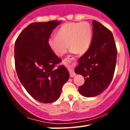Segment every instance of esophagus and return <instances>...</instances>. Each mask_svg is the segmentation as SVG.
I'll return each mask as SVG.
<instances>
[{"instance_id": "obj_1", "label": "esophagus", "mask_w": 130, "mask_h": 130, "mask_svg": "<svg viewBox=\"0 0 130 130\" xmlns=\"http://www.w3.org/2000/svg\"><path fill=\"white\" fill-rule=\"evenodd\" d=\"M63 63L65 64L66 66L68 67V70H69V72L70 74V77H74V76L76 75L75 73H74V70H73V67L75 65L76 62L75 60L73 59V57H68V58L63 60Z\"/></svg>"}]
</instances>
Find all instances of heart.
<instances>
[{
	"instance_id": "obj_1",
	"label": "heart",
	"mask_w": 130,
	"mask_h": 130,
	"mask_svg": "<svg viewBox=\"0 0 130 130\" xmlns=\"http://www.w3.org/2000/svg\"><path fill=\"white\" fill-rule=\"evenodd\" d=\"M92 35V27L89 22H67L58 29L56 37L49 40V44L57 56H63L68 46L73 53L83 54L90 47Z\"/></svg>"
}]
</instances>
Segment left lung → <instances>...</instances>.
<instances>
[{"instance_id":"obj_1","label":"left lung","mask_w":130,"mask_h":130,"mask_svg":"<svg viewBox=\"0 0 130 130\" xmlns=\"http://www.w3.org/2000/svg\"><path fill=\"white\" fill-rule=\"evenodd\" d=\"M91 45L79 58L74 69L84 77L79 92L85 97L100 95L110 84L114 74L117 51L112 34L101 23L93 20Z\"/></svg>"}]
</instances>
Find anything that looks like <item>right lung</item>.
<instances>
[{
	"mask_svg": "<svg viewBox=\"0 0 130 130\" xmlns=\"http://www.w3.org/2000/svg\"><path fill=\"white\" fill-rule=\"evenodd\" d=\"M60 21L34 22L21 32L14 44V62L23 87L35 100L43 103L56 101L70 74L52 51L48 40Z\"/></svg>",
	"mask_w": 130,
	"mask_h": 130,
	"instance_id": "obj_1",
	"label": "right lung"
}]
</instances>
